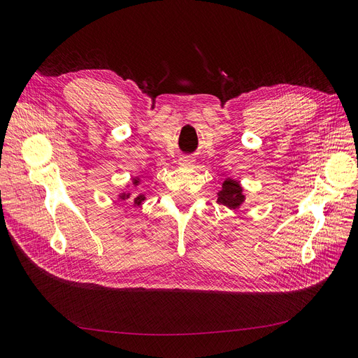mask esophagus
Returning a JSON list of instances; mask_svg holds the SVG:
<instances>
[{"label": "esophagus", "instance_id": "1", "mask_svg": "<svg viewBox=\"0 0 358 358\" xmlns=\"http://www.w3.org/2000/svg\"><path fill=\"white\" fill-rule=\"evenodd\" d=\"M194 162V159L191 157H180L179 158V164L180 166H191Z\"/></svg>", "mask_w": 358, "mask_h": 358}]
</instances>
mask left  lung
I'll list each match as a JSON object with an SVG mask.
<instances>
[{"label":"left lung","instance_id":"left-lung-1","mask_svg":"<svg viewBox=\"0 0 358 358\" xmlns=\"http://www.w3.org/2000/svg\"><path fill=\"white\" fill-rule=\"evenodd\" d=\"M218 201L220 204H224L225 208H229L231 210L239 209L241 206L245 201L243 196V188L237 180L234 179H225L222 182V188L218 191Z\"/></svg>","mask_w":358,"mask_h":358}]
</instances>
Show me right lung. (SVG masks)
Listing matches in <instances>:
<instances>
[{
	"instance_id": "obj_1",
	"label": "right lung",
	"mask_w": 358,
	"mask_h": 358,
	"mask_svg": "<svg viewBox=\"0 0 358 358\" xmlns=\"http://www.w3.org/2000/svg\"><path fill=\"white\" fill-rule=\"evenodd\" d=\"M133 187H137L138 183H140V178L138 176H136V178H133ZM129 197H131V192H121L119 194V200H128ZM146 200V197H145V194L140 191L137 196H134V199H133V203H134V206H140L142 204L143 201Z\"/></svg>"
}]
</instances>
